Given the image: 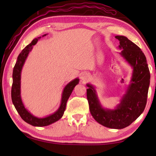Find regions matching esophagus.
<instances>
[{
	"label": "esophagus",
	"instance_id": "obj_1",
	"mask_svg": "<svg viewBox=\"0 0 156 156\" xmlns=\"http://www.w3.org/2000/svg\"><path fill=\"white\" fill-rule=\"evenodd\" d=\"M89 76L88 73H84L83 75L81 76V80L83 82V83H86V82H87L89 80Z\"/></svg>",
	"mask_w": 156,
	"mask_h": 156
}]
</instances>
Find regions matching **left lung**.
<instances>
[{
	"mask_svg": "<svg viewBox=\"0 0 156 156\" xmlns=\"http://www.w3.org/2000/svg\"><path fill=\"white\" fill-rule=\"evenodd\" d=\"M120 41V56L132 68V74L125 94L113 109L102 107L96 87L87 83V96L91 114L100 125L111 129L125 128L144 112L150 84V72L144 53L124 36H115Z\"/></svg>",
	"mask_w": 156,
	"mask_h": 156,
	"instance_id": "left-lung-1",
	"label": "left lung"
}]
</instances>
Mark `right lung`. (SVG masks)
Returning a JSON list of instances; mask_svg holds the SVG:
<instances>
[{
  "label": "right lung",
  "instance_id": "add662e5",
  "mask_svg": "<svg viewBox=\"0 0 156 156\" xmlns=\"http://www.w3.org/2000/svg\"><path fill=\"white\" fill-rule=\"evenodd\" d=\"M47 34H44L42 37L47 36ZM41 36H39L38 38H34L31 41L30 44L25 47V49L22 50V51L20 53L17 58V61L16 62L15 66L13 70V83L12 87V100L13 104H14L16 109L19 113L22 119L30 125L34 126H45L51 125L52 123H54L56 121L59 120L62 117L63 114L66 109V105L67 102L69 98L70 95L72 94L73 89L76 85L79 83V78H76L73 79V80L70 81L67 85L63 89L62 96H61V101H60V107H58L56 112L51 113L46 117L39 118L34 115L33 114L29 112L26 109L24 104H23L22 98H21V72H22V69L24 65L25 60L27 59L29 54L32 50L34 45L37 43V42L41 39Z\"/></svg>",
  "mask_w": 156,
  "mask_h": 156
}]
</instances>
